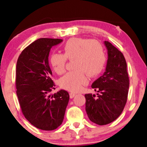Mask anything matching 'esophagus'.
Returning a JSON list of instances; mask_svg holds the SVG:
<instances>
[{
	"instance_id": "34e87169",
	"label": "esophagus",
	"mask_w": 147,
	"mask_h": 147,
	"mask_svg": "<svg viewBox=\"0 0 147 147\" xmlns=\"http://www.w3.org/2000/svg\"><path fill=\"white\" fill-rule=\"evenodd\" d=\"M75 95H76V94L73 93H71L70 94H69V96H70L71 98H73L74 96H75Z\"/></svg>"
}]
</instances>
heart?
Segmentation results:
<instances>
[{
    "mask_svg": "<svg viewBox=\"0 0 147 147\" xmlns=\"http://www.w3.org/2000/svg\"><path fill=\"white\" fill-rule=\"evenodd\" d=\"M63 54L54 53L50 56V63L58 74L65 71L67 59H75L74 69L59 80V86L69 91L77 92L88 82V74L97 76L103 71L106 56L102 45L97 41L73 38L63 46Z\"/></svg>",
    "mask_w": 147,
    "mask_h": 147,
    "instance_id": "b5f03b06",
    "label": "heart"
}]
</instances>
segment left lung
Returning <instances> with one entry per match:
<instances>
[{
	"mask_svg": "<svg viewBox=\"0 0 147 147\" xmlns=\"http://www.w3.org/2000/svg\"><path fill=\"white\" fill-rule=\"evenodd\" d=\"M108 60L103 75L92 84L97 96L86 94V111L89 120L105 125L117 119L123 112L128 98L130 81L127 65L123 53L109 41H104Z\"/></svg>",
	"mask_w": 147,
	"mask_h": 147,
	"instance_id": "1",
	"label": "left lung"
}]
</instances>
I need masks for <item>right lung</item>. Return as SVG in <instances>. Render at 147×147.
Returning a JSON list of instances; mask_svg holds the SVG:
<instances>
[{"label":"right lung","mask_w":147,"mask_h":147,"mask_svg":"<svg viewBox=\"0 0 147 147\" xmlns=\"http://www.w3.org/2000/svg\"><path fill=\"white\" fill-rule=\"evenodd\" d=\"M60 39L40 38L26 47L16 66V88L22 112L35 127L53 130L61 124L69 100L67 91L50 94L54 88L49 64L51 49Z\"/></svg>","instance_id":"add662e5"}]
</instances>
